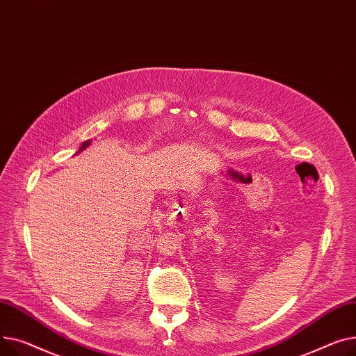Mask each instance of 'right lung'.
<instances>
[{
    "mask_svg": "<svg viewBox=\"0 0 356 356\" xmlns=\"http://www.w3.org/2000/svg\"><path fill=\"white\" fill-rule=\"evenodd\" d=\"M90 142H92V140H86V142H83V143H81V146H80V148H79V151L76 152V155H77V154H80L83 149H86L88 146L90 145Z\"/></svg>",
    "mask_w": 356,
    "mask_h": 356,
    "instance_id": "obj_1",
    "label": "right lung"
}]
</instances>
